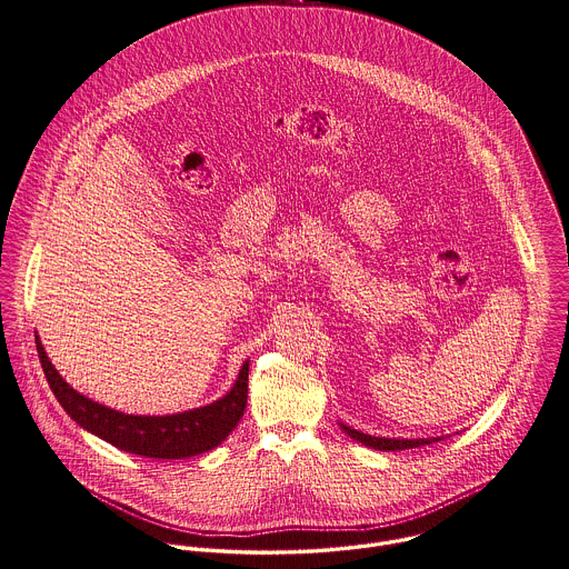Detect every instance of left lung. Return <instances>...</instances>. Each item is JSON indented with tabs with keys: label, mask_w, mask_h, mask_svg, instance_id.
Here are the masks:
<instances>
[{
	"label": "left lung",
	"mask_w": 569,
	"mask_h": 569,
	"mask_svg": "<svg viewBox=\"0 0 569 569\" xmlns=\"http://www.w3.org/2000/svg\"><path fill=\"white\" fill-rule=\"evenodd\" d=\"M341 428L362 446L367 448H373V450H382V452H393V450H411V448H419V446H426V443H432V441H441V439H387V437H371V435H365L359 432L346 423H341Z\"/></svg>",
	"instance_id": "1"
}]
</instances>
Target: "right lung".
I'll use <instances>...</instances> for the list:
<instances>
[{"label":"right lung","mask_w":569,"mask_h":569,"mask_svg":"<svg viewBox=\"0 0 569 569\" xmlns=\"http://www.w3.org/2000/svg\"><path fill=\"white\" fill-rule=\"evenodd\" d=\"M34 339L43 373L60 407L84 430L130 455L148 459H187L204 455L234 430L248 405L250 361L243 362L232 389L208 407L158 417L119 413L69 387L53 369L39 335H34Z\"/></svg>","instance_id":"1"}]
</instances>
